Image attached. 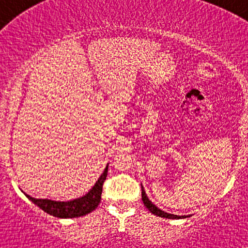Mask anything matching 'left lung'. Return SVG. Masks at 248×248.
Listing matches in <instances>:
<instances>
[{
	"label": "left lung",
	"instance_id": "left-lung-1",
	"mask_svg": "<svg viewBox=\"0 0 248 248\" xmlns=\"http://www.w3.org/2000/svg\"><path fill=\"white\" fill-rule=\"evenodd\" d=\"M141 186H142V184H141ZM142 201H143L144 206H146L147 209L153 213V215L157 216V217L168 218V219H182V218L189 217V216H177V215H171V213H167V212L162 211V210L158 209V207L156 206L152 201H149V198H148L146 191H144L143 186H142Z\"/></svg>",
	"mask_w": 248,
	"mask_h": 248
}]
</instances>
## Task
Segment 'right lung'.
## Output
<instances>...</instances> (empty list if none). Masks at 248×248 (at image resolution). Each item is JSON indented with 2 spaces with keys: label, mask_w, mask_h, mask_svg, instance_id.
<instances>
[{
  "label": "right lung",
  "mask_w": 248,
  "mask_h": 248,
  "mask_svg": "<svg viewBox=\"0 0 248 248\" xmlns=\"http://www.w3.org/2000/svg\"><path fill=\"white\" fill-rule=\"evenodd\" d=\"M108 171V163L105 168L104 172L101 173L100 177L95 182L92 189L88 191L86 195L81 196V197L71 199V201H52V199H43V198H33L31 196L24 195L32 202L35 205L41 207L44 212L49 213L57 218H78L86 216L90 212L94 211L98 207L99 203L101 199L102 192V184H104L105 179L107 177Z\"/></svg>",
  "instance_id": "1"
}]
</instances>
